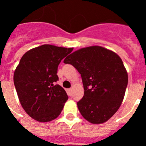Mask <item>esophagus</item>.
Segmentation results:
<instances>
[{
  "instance_id": "esophagus-1",
  "label": "esophagus",
  "mask_w": 146,
  "mask_h": 146,
  "mask_svg": "<svg viewBox=\"0 0 146 146\" xmlns=\"http://www.w3.org/2000/svg\"><path fill=\"white\" fill-rule=\"evenodd\" d=\"M67 92H68V94H69V95H72V88H69V89H68V90H67Z\"/></svg>"
}]
</instances>
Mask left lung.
<instances>
[{
	"label": "left lung",
	"mask_w": 146,
	"mask_h": 146,
	"mask_svg": "<svg viewBox=\"0 0 146 146\" xmlns=\"http://www.w3.org/2000/svg\"><path fill=\"white\" fill-rule=\"evenodd\" d=\"M79 72L84 96L77 102L82 117L90 123L100 124L118 111L128 84V74L115 52L100 46L77 50L66 58Z\"/></svg>",
	"instance_id": "1"
}]
</instances>
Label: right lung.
<instances>
[{"label":"right lung","instance_id":"obj_1","mask_svg":"<svg viewBox=\"0 0 146 146\" xmlns=\"http://www.w3.org/2000/svg\"><path fill=\"white\" fill-rule=\"evenodd\" d=\"M73 48L43 44L23 55L14 73V83L22 107L39 122H49L61 113L68 99L59 85L58 66Z\"/></svg>","mask_w":146,"mask_h":146}]
</instances>
